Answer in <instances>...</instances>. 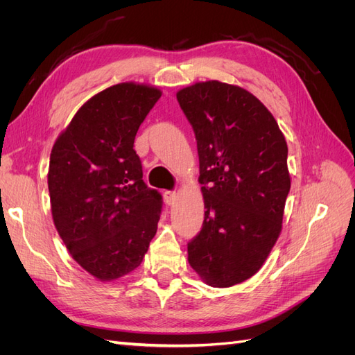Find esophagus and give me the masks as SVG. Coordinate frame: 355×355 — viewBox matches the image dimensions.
<instances>
[{"label": "esophagus", "instance_id": "obj_1", "mask_svg": "<svg viewBox=\"0 0 355 355\" xmlns=\"http://www.w3.org/2000/svg\"><path fill=\"white\" fill-rule=\"evenodd\" d=\"M164 198H166V202L168 204V206H175L176 201H178V194L175 191H166Z\"/></svg>", "mask_w": 355, "mask_h": 355}]
</instances>
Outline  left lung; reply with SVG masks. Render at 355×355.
<instances>
[{"instance_id": "8db88e82", "label": "left lung", "mask_w": 355, "mask_h": 355, "mask_svg": "<svg viewBox=\"0 0 355 355\" xmlns=\"http://www.w3.org/2000/svg\"><path fill=\"white\" fill-rule=\"evenodd\" d=\"M194 128L204 222L188 262L211 287H231L261 270L282 232L290 191L287 144L266 106L216 80L176 93Z\"/></svg>"}]
</instances>
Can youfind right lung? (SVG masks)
I'll list each match as a JSON object with an SVG mask.
<instances>
[{
	"mask_svg": "<svg viewBox=\"0 0 355 355\" xmlns=\"http://www.w3.org/2000/svg\"><path fill=\"white\" fill-rule=\"evenodd\" d=\"M161 98L154 85L120 83L85 102L53 145L51 216L68 252L99 282L141 265L163 200L148 188L135 137Z\"/></svg>",
	"mask_w": 355,
	"mask_h": 355,
	"instance_id": "add662e5",
	"label": "right lung"
}]
</instances>
